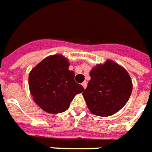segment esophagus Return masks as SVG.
I'll list each match as a JSON object with an SVG mask.
<instances>
[{
    "label": "esophagus",
    "instance_id": "esophagus-1",
    "mask_svg": "<svg viewBox=\"0 0 152 152\" xmlns=\"http://www.w3.org/2000/svg\"><path fill=\"white\" fill-rule=\"evenodd\" d=\"M82 86L83 87L84 89H86V88H87V82H83V83H82Z\"/></svg>",
    "mask_w": 152,
    "mask_h": 152
}]
</instances>
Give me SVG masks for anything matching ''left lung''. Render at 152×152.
<instances>
[{
	"label": "left lung",
	"instance_id": "1",
	"mask_svg": "<svg viewBox=\"0 0 152 152\" xmlns=\"http://www.w3.org/2000/svg\"><path fill=\"white\" fill-rule=\"evenodd\" d=\"M90 76L83 96L93 114L109 117L126 105L132 93L133 84L122 66L108 60L92 68Z\"/></svg>",
	"mask_w": 152,
	"mask_h": 152
}]
</instances>
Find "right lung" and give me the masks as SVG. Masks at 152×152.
Segmentation results:
<instances>
[{
	"label": "right lung",
	"mask_w": 152,
	"mask_h": 152,
	"mask_svg": "<svg viewBox=\"0 0 152 152\" xmlns=\"http://www.w3.org/2000/svg\"><path fill=\"white\" fill-rule=\"evenodd\" d=\"M69 62L61 54L47 56L29 74V89L35 104L48 113L66 111L82 85L75 83V73L69 70Z\"/></svg>",
	"instance_id": "right-lung-1"
}]
</instances>
